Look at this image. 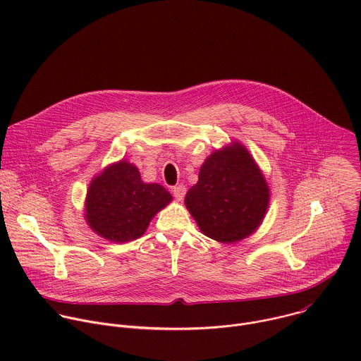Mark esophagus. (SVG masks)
I'll list each match as a JSON object with an SVG mask.
<instances>
[{
	"label": "esophagus",
	"mask_w": 361,
	"mask_h": 361,
	"mask_svg": "<svg viewBox=\"0 0 361 361\" xmlns=\"http://www.w3.org/2000/svg\"><path fill=\"white\" fill-rule=\"evenodd\" d=\"M185 191H187V188L184 185H177V187L173 188V195L176 197V200L181 201L184 198V195H185Z\"/></svg>",
	"instance_id": "34e87169"
}]
</instances>
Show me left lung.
Here are the masks:
<instances>
[{"label":"left lung","instance_id":"left-lung-1","mask_svg":"<svg viewBox=\"0 0 361 361\" xmlns=\"http://www.w3.org/2000/svg\"><path fill=\"white\" fill-rule=\"evenodd\" d=\"M270 201L267 181L244 145L216 149L185 194V207L200 230L219 243H235L259 227Z\"/></svg>","mask_w":361,"mask_h":361}]
</instances>
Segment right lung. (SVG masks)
I'll use <instances>...</instances> for the list:
<instances>
[{
	"label": "right lung",
	"instance_id": "1",
	"mask_svg": "<svg viewBox=\"0 0 361 361\" xmlns=\"http://www.w3.org/2000/svg\"><path fill=\"white\" fill-rule=\"evenodd\" d=\"M173 200L160 184H147L138 169L121 160L92 178L85 198V220L101 237L127 243L141 237L151 219Z\"/></svg>",
	"mask_w": 361,
	"mask_h": 361
}]
</instances>
